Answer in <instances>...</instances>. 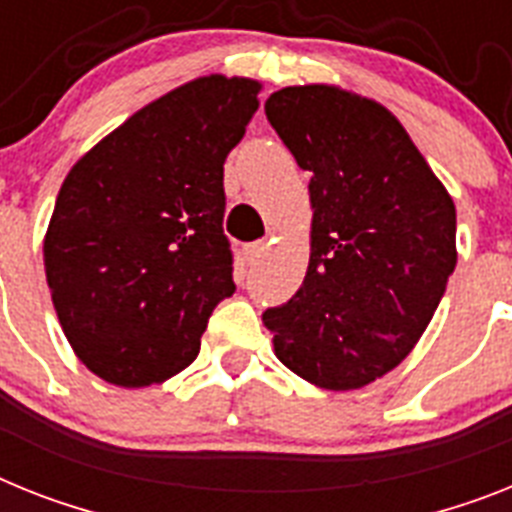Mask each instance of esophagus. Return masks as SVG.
Masks as SVG:
<instances>
[{
  "label": "esophagus",
  "mask_w": 512,
  "mask_h": 512,
  "mask_svg": "<svg viewBox=\"0 0 512 512\" xmlns=\"http://www.w3.org/2000/svg\"><path fill=\"white\" fill-rule=\"evenodd\" d=\"M265 249H268V244L265 242H252L244 247V257H247L249 265H257L260 263V257L265 255Z\"/></svg>",
  "instance_id": "34e87169"
}]
</instances>
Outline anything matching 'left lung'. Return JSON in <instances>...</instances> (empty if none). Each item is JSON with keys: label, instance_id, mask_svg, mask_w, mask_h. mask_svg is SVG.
<instances>
[{"label": "left lung", "instance_id": "8db88e82", "mask_svg": "<svg viewBox=\"0 0 512 512\" xmlns=\"http://www.w3.org/2000/svg\"><path fill=\"white\" fill-rule=\"evenodd\" d=\"M265 117L309 171L302 289L263 315L273 351L325 390L375 382L409 356L455 268V205L382 103L338 85H289Z\"/></svg>", "mask_w": 512, "mask_h": 512}]
</instances>
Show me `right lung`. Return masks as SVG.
Listing matches in <instances>:
<instances>
[{"mask_svg":"<svg viewBox=\"0 0 512 512\" xmlns=\"http://www.w3.org/2000/svg\"><path fill=\"white\" fill-rule=\"evenodd\" d=\"M263 85L205 75L135 111L64 179L44 236L51 302L72 351L122 388L195 362L236 291L223 234V161Z\"/></svg>","mask_w":512,"mask_h":512,"instance_id":"obj_1","label":"right lung"}]
</instances>
